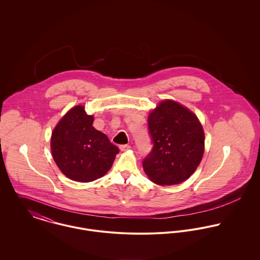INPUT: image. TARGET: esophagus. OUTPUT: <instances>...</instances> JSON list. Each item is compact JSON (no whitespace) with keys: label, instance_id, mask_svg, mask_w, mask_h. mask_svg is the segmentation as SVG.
<instances>
[{"label":"esophagus","instance_id":"1","mask_svg":"<svg viewBox=\"0 0 260 260\" xmlns=\"http://www.w3.org/2000/svg\"><path fill=\"white\" fill-rule=\"evenodd\" d=\"M119 148H120L121 151H127V150H129L131 147L129 145H120Z\"/></svg>","mask_w":260,"mask_h":260}]
</instances>
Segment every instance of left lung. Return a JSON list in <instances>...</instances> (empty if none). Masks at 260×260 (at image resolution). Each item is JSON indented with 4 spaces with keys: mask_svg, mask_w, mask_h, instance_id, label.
Listing matches in <instances>:
<instances>
[{
    "mask_svg": "<svg viewBox=\"0 0 260 260\" xmlns=\"http://www.w3.org/2000/svg\"><path fill=\"white\" fill-rule=\"evenodd\" d=\"M153 148L143 160L151 181L174 185L196 170L204 153V131L194 113L172 100L162 101L148 116Z\"/></svg>",
    "mask_w": 260,
    "mask_h": 260,
    "instance_id": "obj_1",
    "label": "left lung"
}]
</instances>
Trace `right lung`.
<instances>
[{"label":"right lung","instance_id":"obj_1","mask_svg":"<svg viewBox=\"0 0 260 260\" xmlns=\"http://www.w3.org/2000/svg\"><path fill=\"white\" fill-rule=\"evenodd\" d=\"M94 117L81 105L75 106L52 132L53 158L64 175L79 182L104 176L112 167L119 148L93 127Z\"/></svg>","mask_w":260,"mask_h":260}]
</instances>
